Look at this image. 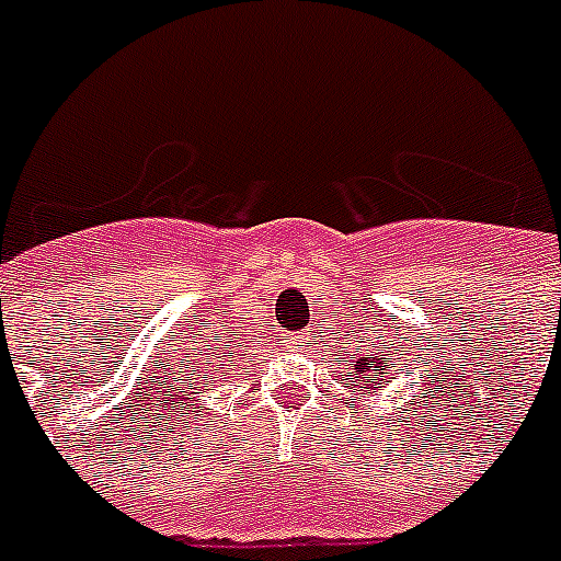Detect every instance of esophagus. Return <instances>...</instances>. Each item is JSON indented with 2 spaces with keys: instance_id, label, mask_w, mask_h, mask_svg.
<instances>
[{
  "instance_id": "1",
  "label": "esophagus",
  "mask_w": 561,
  "mask_h": 561,
  "mask_svg": "<svg viewBox=\"0 0 561 561\" xmlns=\"http://www.w3.org/2000/svg\"><path fill=\"white\" fill-rule=\"evenodd\" d=\"M289 348H306V342H309V331H295V334H289Z\"/></svg>"
}]
</instances>
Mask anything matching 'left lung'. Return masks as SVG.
Returning <instances> with one entry per match:
<instances>
[{
	"label": "left lung",
	"mask_w": 561,
	"mask_h": 561,
	"mask_svg": "<svg viewBox=\"0 0 561 561\" xmlns=\"http://www.w3.org/2000/svg\"><path fill=\"white\" fill-rule=\"evenodd\" d=\"M408 365V362H404ZM396 379V370L390 368V354L388 351L374 348L370 354L354 356V365H351V381L354 388H365V393H379L381 388H388V381ZM422 385H427V376H419ZM415 388L421 386L415 381Z\"/></svg>",
	"instance_id": "obj_1"
}]
</instances>
